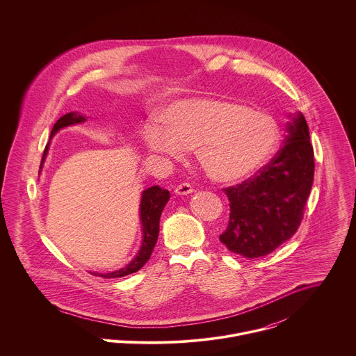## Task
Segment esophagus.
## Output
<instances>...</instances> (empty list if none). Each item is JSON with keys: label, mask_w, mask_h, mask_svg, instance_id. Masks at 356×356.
<instances>
[{"label": "esophagus", "mask_w": 356, "mask_h": 356, "mask_svg": "<svg viewBox=\"0 0 356 356\" xmlns=\"http://www.w3.org/2000/svg\"><path fill=\"white\" fill-rule=\"evenodd\" d=\"M175 195H178V196H188V195H191L192 192H193V188H192V185H189V184H181V185H178L177 188H175Z\"/></svg>", "instance_id": "obj_1"}]
</instances>
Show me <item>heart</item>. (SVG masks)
Returning a JSON list of instances; mask_svg holds the SVG:
<instances>
[{
	"label": "heart",
	"mask_w": 356,
	"mask_h": 356,
	"mask_svg": "<svg viewBox=\"0 0 356 356\" xmlns=\"http://www.w3.org/2000/svg\"><path fill=\"white\" fill-rule=\"evenodd\" d=\"M164 122L165 126L145 124V145L175 160L196 148L204 171L223 185L254 177L273 157L280 141L273 116L232 100L197 97L174 102L167 108Z\"/></svg>",
	"instance_id": "b5f03b06"
}]
</instances>
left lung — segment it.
I'll return each instance as SVG.
<instances>
[{"label":"left lung","mask_w":356,"mask_h":356,"mask_svg":"<svg viewBox=\"0 0 356 356\" xmlns=\"http://www.w3.org/2000/svg\"><path fill=\"white\" fill-rule=\"evenodd\" d=\"M284 147L257 174L223 189L229 225L219 236L229 251L260 257L277 250L299 229L314 181V149L302 112L289 115Z\"/></svg>","instance_id":"1"}]
</instances>
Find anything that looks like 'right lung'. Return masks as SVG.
<instances>
[{"instance_id":"1","label":"right lung","mask_w":356,"mask_h":356,"mask_svg":"<svg viewBox=\"0 0 356 356\" xmlns=\"http://www.w3.org/2000/svg\"><path fill=\"white\" fill-rule=\"evenodd\" d=\"M83 122H86V118L83 115H81L78 112H68L54 123V126L51 129V137H53L58 130H61L67 126H72V124H78V123H83ZM48 151H49V144L47 145L45 151H44L40 168H42V165H44V161L48 156ZM168 200H170V192L167 189H161L157 185L145 189L141 195V203H140V220H141V226H143V243H141V248H140L138 254H136V257L127 266H124L120 270L104 273V274L102 273H92V274L99 275L102 278H119V277H124V275L138 271L149 260V257L152 254L153 248H154V245L157 243V237H159L160 215Z\"/></svg>"}]
</instances>
